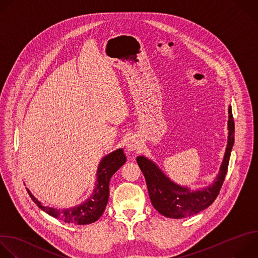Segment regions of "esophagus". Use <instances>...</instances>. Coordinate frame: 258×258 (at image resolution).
Returning <instances> with one entry per match:
<instances>
[{
	"mask_svg": "<svg viewBox=\"0 0 258 258\" xmlns=\"http://www.w3.org/2000/svg\"><path fill=\"white\" fill-rule=\"evenodd\" d=\"M126 148L128 151H136L141 148V143L136 137H131L126 142Z\"/></svg>",
	"mask_w": 258,
	"mask_h": 258,
	"instance_id": "obj_1",
	"label": "esophagus"
}]
</instances>
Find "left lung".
<instances>
[{
	"instance_id": "left-lung-1",
	"label": "left lung",
	"mask_w": 258,
	"mask_h": 258,
	"mask_svg": "<svg viewBox=\"0 0 258 258\" xmlns=\"http://www.w3.org/2000/svg\"><path fill=\"white\" fill-rule=\"evenodd\" d=\"M228 112L229 136L224 159L214 183L203 189L190 190L188 187L178 185L171 181L153 161L144 156L137 158L139 167L146 179L151 203L161 215L171 219L189 217L209 208L217 199L227 174L234 145L235 124L231 106H229Z\"/></svg>"
}]
</instances>
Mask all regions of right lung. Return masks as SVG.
Returning a JSON list of instances; mask_svg holds the SVG:
<instances>
[{
    "label": "right lung",
    "mask_w": 258,
    "mask_h": 258,
    "mask_svg": "<svg viewBox=\"0 0 258 258\" xmlns=\"http://www.w3.org/2000/svg\"><path fill=\"white\" fill-rule=\"evenodd\" d=\"M126 157L122 149L113 151L105 156L97 169V180L93 194L83 204L70 209H53L43 207L27 189L31 200L39 209L49 216L69 224L87 225L97 221L103 214L109 198V181L112 175L125 163Z\"/></svg>",
    "instance_id": "1"
}]
</instances>
